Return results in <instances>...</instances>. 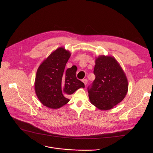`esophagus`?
I'll list each match as a JSON object with an SVG mask.
<instances>
[{"label":"esophagus","instance_id":"obj_1","mask_svg":"<svg viewBox=\"0 0 153 153\" xmlns=\"http://www.w3.org/2000/svg\"><path fill=\"white\" fill-rule=\"evenodd\" d=\"M82 82H84V85H86L87 84V79H83V80H82Z\"/></svg>","mask_w":153,"mask_h":153}]
</instances>
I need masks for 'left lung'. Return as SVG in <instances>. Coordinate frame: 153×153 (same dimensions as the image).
I'll return each instance as SVG.
<instances>
[{"label": "left lung", "mask_w": 153, "mask_h": 153, "mask_svg": "<svg viewBox=\"0 0 153 153\" xmlns=\"http://www.w3.org/2000/svg\"><path fill=\"white\" fill-rule=\"evenodd\" d=\"M95 79L88 93L91 103L101 110L113 108L121 102L128 92V84L125 72L116 59L100 55L95 59Z\"/></svg>", "instance_id": "obj_1"}]
</instances>
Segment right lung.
Returning <instances> with one entry per match:
<instances>
[{
  "mask_svg": "<svg viewBox=\"0 0 153 153\" xmlns=\"http://www.w3.org/2000/svg\"><path fill=\"white\" fill-rule=\"evenodd\" d=\"M71 54L63 47L52 52L40 64L36 72L35 91L43 105L58 109L66 105L68 97L84 84L76 77V70L72 68L64 71Z\"/></svg>",
  "mask_w": 153,
  "mask_h": 153,
  "instance_id": "obj_1",
  "label": "right lung"
}]
</instances>
